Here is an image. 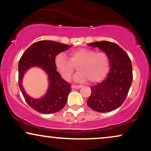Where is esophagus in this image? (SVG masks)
I'll return each instance as SVG.
<instances>
[{
  "label": "esophagus",
  "mask_w": 151,
  "mask_h": 151,
  "mask_svg": "<svg viewBox=\"0 0 151 151\" xmlns=\"http://www.w3.org/2000/svg\"><path fill=\"white\" fill-rule=\"evenodd\" d=\"M72 88H73V89H80V88H81L82 87V85H72Z\"/></svg>",
  "instance_id": "1"
}]
</instances>
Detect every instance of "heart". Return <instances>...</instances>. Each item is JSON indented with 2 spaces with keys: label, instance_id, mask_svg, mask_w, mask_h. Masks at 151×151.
<instances>
[{
  "label": "heart",
  "instance_id": "obj_1",
  "mask_svg": "<svg viewBox=\"0 0 151 151\" xmlns=\"http://www.w3.org/2000/svg\"><path fill=\"white\" fill-rule=\"evenodd\" d=\"M55 65L61 77L70 79L78 66L79 72L75 76L76 81H90L95 83L102 81L109 69V58L104 52H96L88 48H79L70 53L69 59L60 53L55 58Z\"/></svg>",
  "mask_w": 151,
  "mask_h": 151
}]
</instances>
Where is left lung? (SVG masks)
<instances>
[{
	"label": "left lung",
	"instance_id": "1",
	"mask_svg": "<svg viewBox=\"0 0 151 151\" xmlns=\"http://www.w3.org/2000/svg\"><path fill=\"white\" fill-rule=\"evenodd\" d=\"M106 53L110 68L106 78L101 83L91 87V94L87 104L97 112L114 111L123 104L133 79L132 66L129 56L118 45L109 41L89 43Z\"/></svg>",
	"mask_w": 151,
	"mask_h": 151
}]
</instances>
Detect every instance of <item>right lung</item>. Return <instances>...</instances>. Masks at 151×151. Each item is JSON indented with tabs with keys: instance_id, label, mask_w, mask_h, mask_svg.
Segmentation results:
<instances>
[{
	"instance_id": "right-lung-1",
	"label": "right lung",
	"mask_w": 151,
	"mask_h": 151,
	"mask_svg": "<svg viewBox=\"0 0 151 151\" xmlns=\"http://www.w3.org/2000/svg\"><path fill=\"white\" fill-rule=\"evenodd\" d=\"M68 45L52 40H40L24 52L19 61V86L24 99L35 111L43 114H50L61 111L67 101V96L71 90L70 84L61 78L57 71L56 56L69 49ZM33 66L40 67L48 74L49 87L43 98L33 99L24 91L21 81L25 72Z\"/></svg>"
}]
</instances>
